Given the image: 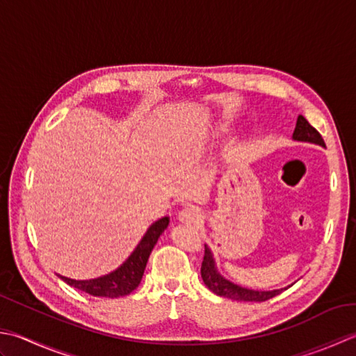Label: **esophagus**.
<instances>
[{"label": "esophagus", "instance_id": "1", "mask_svg": "<svg viewBox=\"0 0 356 356\" xmlns=\"http://www.w3.org/2000/svg\"><path fill=\"white\" fill-rule=\"evenodd\" d=\"M200 219H202V216L196 207H186L179 213V220L185 222V224L196 225V224H199Z\"/></svg>", "mask_w": 356, "mask_h": 356}]
</instances>
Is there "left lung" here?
<instances>
[{
  "instance_id": "obj_1",
  "label": "left lung",
  "mask_w": 356,
  "mask_h": 356,
  "mask_svg": "<svg viewBox=\"0 0 356 356\" xmlns=\"http://www.w3.org/2000/svg\"><path fill=\"white\" fill-rule=\"evenodd\" d=\"M293 138L295 140L312 142V143H318L321 146H325L323 136L319 134V132L307 122V118L302 115L298 117ZM200 275H202V280H204V284L213 291V293L228 298V299H234V301L262 302V301H267V299H271L276 295H280L282 291V290H271V291L248 290V289L239 287V285L224 280V277H222L218 271H216L213 254L208 247H205V254H204V261H202Z\"/></svg>"
}]
</instances>
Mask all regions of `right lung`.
Returning <instances> with one entry per match:
<instances>
[{
	"label": "right lung",
	"instance_id": "add662e5",
	"mask_svg": "<svg viewBox=\"0 0 356 356\" xmlns=\"http://www.w3.org/2000/svg\"><path fill=\"white\" fill-rule=\"evenodd\" d=\"M168 218H162L157 220L156 224H152L148 228V232L145 233L143 239L138 243L137 248L132 252V254L123 262V266L118 267L113 273L89 281H75L65 276L60 277L66 284L71 285V287L79 289L92 296L118 298L129 295L131 291H134L138 287V284H140L146 262H148V257L152 252V248H154L157 239L160 238V234L165 232V228L168 227Z\"/></svg>",
	"mask_w": 356,
	"mask_h": 356
}]
</instances>
